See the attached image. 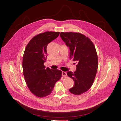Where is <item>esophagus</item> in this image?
Segmentation results:
<instances>
[{
	"instance_id": "esophagus-1",
	"label": "esophagus",
	"mask_w": 121,
	"mask_h": 121,
	"mask_svg": "<svg viewBox=\"0 0 121 121\" xmlns=\"http://www.w3.org/2000/svg\"><path fill=\"white\" fill-rule=\"evenodd\" d=\"M62 75L64 77H66L67 76V73L66 72H62Z\"/></svg>"
}]
</instances>
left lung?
Wrapping results in <instances>:
<instances>
[{
    "mask_svg": "<svg viewBox=\"0 0 121 121\" xmlns=\"http://www.w3.org/2000/svg\"><path fill=\"white\" fill-rule=\"evenodd\" d=\"M60 36L69 47L70 58L77 63L75 71L67 73L74 82L69 91L81 95L92 86L96 74L98 62L95 47L87 37L79 33L61 32Z\"/></svg>",
    "mask_w": 121,
    "mask_h": 121,
    "instance_id": "left-lung-1",
    "label": "left lung"
}]
</instances>
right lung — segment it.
<instances>
[{
    "instance_id": "add662e5",
    "label": "right lung",
    "mask_w": 121,
    "mask_h": 121,
    "mask_svg": "<svg viewBox=\"0 0 121 121\" xmlns=\"http://www.w3.org/2000/svg\"><path fill=\"white\" fill-rule=\"evenodd\" d=\"M59 34L60 32H46L37 35L25 50L22 62L24 76L30 91L37 97L50 95L62 76L61 70L45 69L44 65L47 58V46Z\"/></svg>"
}]
</instances>
